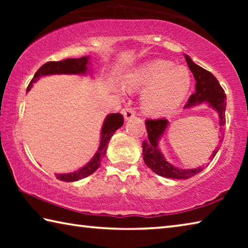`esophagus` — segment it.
I'll return each instance as SVG.
<instances>
[{"instance_id":"34e87169","label":"esophagus","mask_w":248,"mask_h":248,"mask_svg":"<svg viewBox=\"0 0 248 248\" xmlns=\"http://www.w3.org/2000/svg\"><path fill=\"white\" fill-rule=\"evenodd\" d=\"M123 115H124V118L125 121L130 120V119L133 118V117H134L133 109H131V108H124V110H123Z\"/></svg>"}]
</instances>
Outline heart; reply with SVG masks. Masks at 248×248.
Segmentation results:
<instances>
[{
    "mask_svg": "<svg viewBox=\"0 0 248 248\" xmlns=\"http://www.w3.org/2000/svg\"><path fill=\"white\" fill-rule=\"evenodd\" d=\"M124 86L143 91L142 109L151 116H164L186 98L191 86L189 71L166 60H153L133 68L124 75Z\"/></svg>",
    "mask_w": 248,
    "mask_h": 248,
    "instance_id": "heart-1",
    "label": "heart"
}]
</instances>
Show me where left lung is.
Here are the masks:
<instances>
[{"label": "left lung", "mask_w": 248, "mask_h": 248, "mask_svg": "<svg viewBox=\"0 0 248 248\" xmlns=\"http://www.w3.org/2000/svg\"><path fill=\"white\" fill-rule=\"evenodd\" d=\"M186 59L188 68L194 74L196 79V91L192 94L188 103L185 105V109H189L195 106H199L201 104H207L217 111L219 116L220 125L225 124V109H226V95L222 89L220 83L211 72L201 68L191 60L189 56L184 54ZM169 121L166 119L146 120L145 127L148 132V140H144L142 143V153L146 166L152 170L155 174L163 177L173 179H188L192 176L197 175L202 170V167L199 166L197 169H179L171 165L159 149V141L165 134L166 129L169 128ZM217 150L213 151L211 157H215Z\"/></svg>", "instance_id": "obj_1"}]
</instances>
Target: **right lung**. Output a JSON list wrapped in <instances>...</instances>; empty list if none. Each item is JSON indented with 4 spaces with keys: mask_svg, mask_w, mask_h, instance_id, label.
I'll use <instances>...</instances> for the list:
<instances>
[{
    "mask_svg": "<svg viewBox=\"0 0 248 248\" xmlns=\"http://www.w3.org/2000/svg\"><path fill=\"white\" fill-rule=\"evenodd\" d=\"M90 57H82L78 59H66L63 61H51L45 63L40 66L39 70L37 71L33 75L32 79L29 83L27 87V92L31 89L32 84L36 83L40 78L47 77V75L54 74H74V75H87L91 74L90 65ZM124 124V117L121 114H110L107 115L105 118L102 130H100V143L98 150L91 161L87 164L84 165L78 170L72 171V173L66 174H56L57 178L62 180V182H77L82 178H85L94 173L102 164V159L104 158L105 154L107 151L108 142L112 137V134L116 132L120 127Z\"/></svg>",
    "mask_w": 248,
    "mask_h": 248,
    "instance_id": "obj_1",
    "label": "right lung"
}]
</instances>
